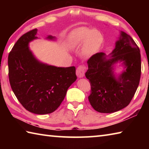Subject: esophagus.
<instances>
[{"instance_id": "1", "label": "esophagus", "mask_w": 149, "mask_h": 149, "mask_svg": "<svg viewBox=\"0 0 149 149\" xmlns=\"http://www.w3.org/2000/svg\"><path fill=\"white\" fill-rule=\"evenodd\" d=\"M85 68L82 65H80L77 68L76 70V75L79 78H81L84 77L85 75Z\"/></svg>"}]
</instances>
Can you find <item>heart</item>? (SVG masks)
<instances>
[{
	"label": "heart",
	"mask_w": 149,
	"mask_h": 149,
	"mask_svg": "<svg viewBox=\"0 0 149 149\" xmlns=\"http://www.w3.org/2000/svg\"><path fill=\"white\" fill-rule=\"evenodd\" d=\"M104 43V36L99 30L87 27H79L72 33L69 45L73 49L83 45L81 54L85 58H89L99 51Z\"/></svg>",
	"instance_id": "obj_1"
}]
</instances>
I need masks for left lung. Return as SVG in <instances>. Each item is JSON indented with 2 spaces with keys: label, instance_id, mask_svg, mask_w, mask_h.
Returning <instances> with one entry per match:
<instances>
[{
  "label": "left lung",
  "instance_id": "8db88e82",
  "mask_svg": "<svg viewBox=\"0 0 149 149\" xmlns=\"http://www.w3.org/2000/svg\"><path fill=\"white\" fill-rule=\"evenodd\" d=\"M109 55L104 52L93 55L88 60L85 73L91 87L88 99L92 107L100 113L115 112L127 107L141 77L140 50L130 35L121 31ZM118 63L120 65L117 66ZM116 66L123 67L118 74L115 72Z\"/></svg>",
  "mask_w": 149,
  "mask_h": 149
}]
</instances>
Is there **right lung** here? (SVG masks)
<instances>
[{
    "instance_id": "right-lung-1",
    "label": "right lung",
    "mask_w": 149,
    "mask_h": 149,
    "mask_svg": "<svg viewBox=\"0 0 149 149\" xmlns=\"http://www.w3.org/2000/svg\"><path fill=\"white\" fill-rule=\"evenodd\" d=\"M37 33V29L26 33L14 45L8 55V76L22 105L30 112L47 114L59 107L77 76L74 66L56 67L37 59L29 47L38 39ZM46 39L55 41L56 37L48 35Z\"/></svg>"
}]
</instances>
